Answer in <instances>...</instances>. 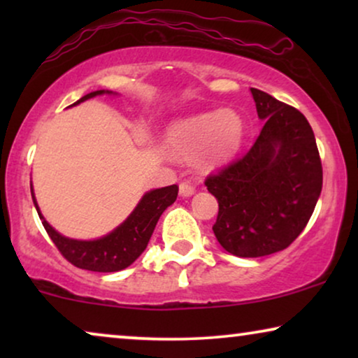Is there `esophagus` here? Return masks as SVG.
I'll use <instances>...</instances> for the list:
<instances>
[{"instance_id":"34e87169","label":"esophagus","mask_w":358,"mask_h":358,"mask_svg":"<svg viewBox=\"0 0 358 358\" xmlns=\"http://www.w3.org/2000/svg\"><path fill=\"white\" fill-rule=\"evenodd\" d=\"M195 194V187L190 182H180L179 185V195L182 199L185 197H192V195Z\"/></svg>"}]
</instances>
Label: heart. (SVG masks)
Wrapping results in <instances>:
<instances>
[{
    "label": "heart",
    "mask_w": 358,
    "mask_h": 358,
    "mask_svg": "<svg viewBox=\"0 0 358 358\" xmlns=\"http://www.w3.org/2000/svg\"><path fill=\"white\" fill-rule=\"evenodd\" d=\"M244 136V122L233 109L185 117L166 131V146L180 158L197 155L202 168L213 169L236 155Z\"/></svg>",
    "instance_id": "obj_1"
}]
</instances>
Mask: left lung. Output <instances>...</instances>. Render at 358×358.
Listing matches in <instances>:
<instances>
[{
	"instance_id": "8db88e82",
	"label": "left lung",
	"mask_w": 358,
	"mask_h": 358,
	"mask_svg": "<svg viewBox=\"0 0 358 358\" xmlns=\"http://www.w3.org/2000/svg\"><path fill=\"white\" fill-rule=\"evenodd\" d=\"M266 120L241 159L205 180L218 200L213 233L224 251L262 257L295 241L315 212L322 189L320 153L306 117L251 87Z\"/></svg>"
}]
</instances>
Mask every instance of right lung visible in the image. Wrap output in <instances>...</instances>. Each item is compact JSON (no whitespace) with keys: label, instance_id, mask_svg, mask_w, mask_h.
<instances>
[{"label":"right lung","instance_id":"obj_1","mask_svg":"<svg viewBox=\"0 0 358 358\" xmlns=\"http://www.w3.org/2000/svg\"><path fill=\"white\" fill-rule=\"evenodd\" d=\"M102 94L117 96V92L109 90L92 91L90 94L83 96L73 106L81 104V102L91 99V97ZM179 187L176 184L168 185V187L148 190L140 199V202L136 203V207L131 210L129 217L119 227L112 229L110 233L96 239H75L63 236L62 233H58L43 218L31 182L34 207H36L38 217L42 220L43 228H45V231L48 233L52 241L55 243L58 251L73 266L92 272H119L131 266L141 256V252L145 251L146 246H148V241L155 231L156 223H158V220L164 210L176 202Z\"/></svg>","mask_w":358,"mask_h":358}]
</instances>
